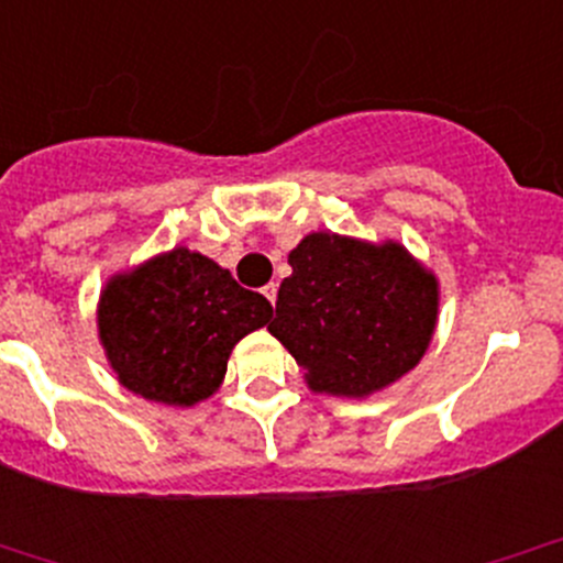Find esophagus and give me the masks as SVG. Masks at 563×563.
I'll return each mask as SVG.
<instances>
[{
	"label": "esophagus",
	"mask_w": 563,
	"mask_h": 563,
	"mask_svg": "<svg viewBox=\"0 0 563 563\" xmlns=\"http://www.w3.org/2000/svg\"><path fill=\"white\" fill-rule=\"evenodd\" d=\"M264 297L269 299L272 305L277 302V283H266V286H264Z\"/></svg>",
	"instance_id": "esophagus-1"
}]
</instances>
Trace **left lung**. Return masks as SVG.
Wrapping results in <instances>:
<instances>
[{
	"label": "left lung",
	"mask_w": 563,
	"mask_h": 563,
	"mask_svg": "<svg viewBox=\"0 0 563 563\" xmlns=\"http://www.w3.org/2000/svg\"><path fill=\"white\" fill-rule=\"evenodd\" d=\"M269 332L310 389L362 397L406 376L430 343L439 288L400 245L310 234L288 255Z\"/></svg>",
	"instance_id": "8db88e82"
}]
</instances>
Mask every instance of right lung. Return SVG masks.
I'll return each mask as SVG.
<instances>
[{
    "label": "right lung",
    "mask_w": 563,
    "mask_h": 563,
    "mask_svg": "<svg viewBox=\"0 0 563 563\" xmlns=\"http://www.w3.org/2000/svg\"><path fill=\"white\" fill-rule=\"evenodd\" d=\"M272 318V305L247 291L207 255L176 247L100 297V340L119 382L168 406H192L220 387L229 354Z\"/></svg>",
    "instance_id": "right-lung-1"
}]
</instances>
